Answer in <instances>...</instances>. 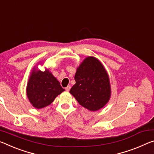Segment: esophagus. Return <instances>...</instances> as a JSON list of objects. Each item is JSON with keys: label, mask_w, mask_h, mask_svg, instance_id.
<instances>
[{"label": "esophagus", "mask_w": 154, "mask_h": 154, "mask_svg": "<svg viewBox=\"0 0 154 154\" xmlns=\"http://www.w3.org/2000/svg\"><path fill=\"white\" fill-rule=\"evenodd\" d=\"M65 90H66V91H69V90H70V86H68L67 87H66Z\"/></svg>", "instance_id": "34e87169"}]
</instances>
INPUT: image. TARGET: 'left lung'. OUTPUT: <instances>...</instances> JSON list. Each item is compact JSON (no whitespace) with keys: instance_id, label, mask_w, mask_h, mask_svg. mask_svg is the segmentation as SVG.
<instances>
[{"instance_id":"left-lung-1","label":"left lung","mask_w":154,"mask_h":154,"mask_svg":"<svg viewBox=\"0 0 154 154\" xmlns=\"http://www.w3.org/2000/svg\"><path fill=\"white\" fill-rule=\"evenodd\" d=\"M75 80L70 92L81 106L97 111L108 103L110 97L109 77L97 58H86L77 69Z\"/></svg>"}]
</instances>
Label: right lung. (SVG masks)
<instances>
[{
  "label": "right lung",
  "mask_w": 154,
  "mask_h": 154,
  "mask_svg": "<svg viewBox=\"0 0 154 154\" xmlns=\"http://www.w3.org/2000/svg\"><path fill=\"white\" fill-rule=\"evenodd\" d=\"M64 90L48 70L45 72L34 70L29 79L26 94L32 106L40 109L50 105Z\"/></svg>",
  "instance_id": "right-lung-1"
}]
</instances>
